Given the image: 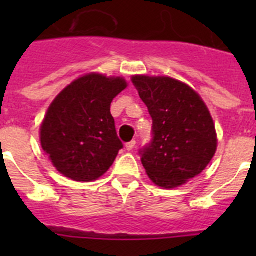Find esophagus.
<instances>
[{
	"label": "esophagus",
	"mask_w": 256,
	"mask_h": 256,
	"mask_svg": "<svg viewBox=\"0 0 256 256\" xmlns=\"http://www.w3.org/2000/svg\"><path fill=\"white\" fill-rule=\"evenodd\" d=\"M134 146H136V141H130L128 142V144H126V148L128 151H132L133 148H134Z\"/></svg>",
	"instance_id": "esophagus-1"
}]
</instances>
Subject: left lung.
<instances>
[{"mask_svg":"<svg viewBox=\"0 0 256 256\" xmlns=\"http://www.w3.org/2000/svg\"><path fill=\"white\" fill-rule=\"evenodd\" d=\"M132 82L152 118V141L140 151L144 168L156 186H182L206 168L216 151L209 108L177 79L134 76Z\"/></svg>","mask_w":256,"mask_h":256,"instance_id":"left-lung-1","label":"left lung"}]
</instances>
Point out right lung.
I'll return each mask as SVG.
<instances>
[{
    "instance_id": "right-lung-1",
    "label": "right lung",
    "mask_w": 256,
    "mask_h": 256,
    "mask_svg": "<svg viewBox=\"0 0 256 256\" xmlns=\"http://www.w3.org/2000/svg\"><path fill=\"white\" fill-rule=\"evenodd\" d=\"M126 88L120 76L91 73L76 79L52 101L40 126V144L62 176L92 182L112 166L123 144L110 105Z\"/></svg>"
}]
</instances>
